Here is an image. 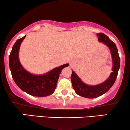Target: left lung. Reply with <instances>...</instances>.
<instances>
[{
	"instance_id": "left-lung-1",
	"label": "left lung",
	"mask_w": 130,
	"mask_h": 130,
	"mask_svg": "<svg viewBox=\"0 0 130 130\" xmlns=\"http://www.w3.org/2000/svg\"><path fill=\"white\" fill-rule=\"evenodd\" d=\"M96 35L98 37L99 41L105 44L110 50L112 59V72L110 74L108 79L103 83L90 86L83 82L76 73L72 70L71 80L73 88L78 95L86 98H95L108 92L115 83L120 67V58L115 44L104 34L98 33Z\"/></svg>"
}]
</instances>
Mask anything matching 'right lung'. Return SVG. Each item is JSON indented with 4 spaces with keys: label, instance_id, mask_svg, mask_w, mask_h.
Returning <instances> with one entry per match:
<instances>
[{
    "label": "right lung",
    "instance_id": "1",
    "mask_svg": "<svg viewBox=\"0 0 130 130\" xmlns=\"http://www.w3.org/2000/svg\"><path fill=\"white\" fill-rule=\"evenodd\" d=\"M25 37V35L16 41L9 55V64L12 78L17 86L29 95L38 97L52 95L56 88L61 70L68 66L69 64L56 67L41 75L30 73L24 69L19 59V48Z\"/></svg>",
    "mask_w": 130,
    "mask_h": 130
}]
</instances>
